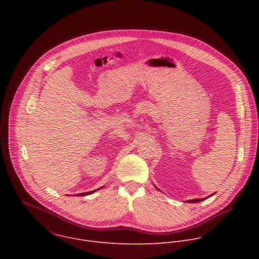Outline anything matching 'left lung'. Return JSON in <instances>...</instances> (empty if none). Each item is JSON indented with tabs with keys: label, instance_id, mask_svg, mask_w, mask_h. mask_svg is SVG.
Segmentation results:
<instances>
[{
	"label": "left lung",
	"instance_id": "obj_1",
	"mask_svg": "<svg viewBox=\"0 0 259 259\" xmlns=\"http://www.w3.org/2000/svg\"><path fill=\"white\" fill-rule=\"evenodd\" d=\"M211 197V196H210ZM207 199V198H206ZM206 199H195V200H190L189 203H198V202H201V201H204Z\"/></svg>",
	"mask_w": 259,
	"mask_h": 259
}]
</instances>
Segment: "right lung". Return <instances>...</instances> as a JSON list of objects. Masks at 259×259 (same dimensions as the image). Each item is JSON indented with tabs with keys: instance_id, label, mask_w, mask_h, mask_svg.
<instances>
[{
	"instance_id": "1",
	"label": "right lung",
	"mask_w": 259,
	"mask_h": 259,
	"mask_svg": "<svg viewBox=\"0 0 259 259\" xmlns=\"http://www.w3.org/2000/svg\"><path fill=\"white\" fill-rule=\"evenodd\" d=\"M98 190H100V189H98ZM95 191H92V192H88V193H82V194H79L78 196H87V195H90V194H92V193H94Z\"/></svg>"
}]
</instances>
